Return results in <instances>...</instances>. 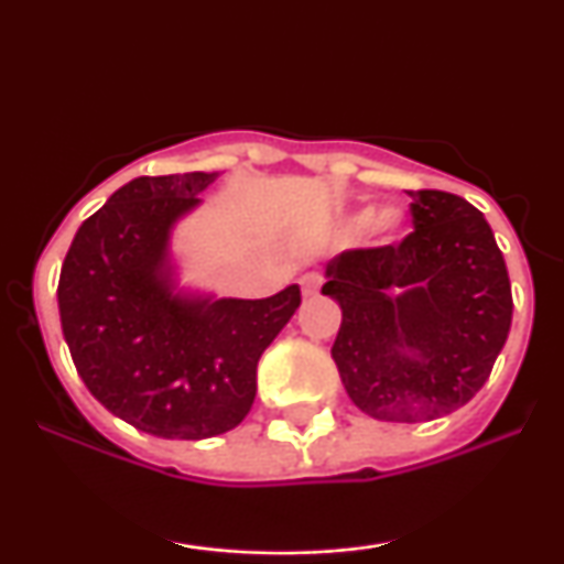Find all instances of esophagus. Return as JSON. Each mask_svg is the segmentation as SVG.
I'll return each instance as SVG.
<instances>
[{
    "label": "esophagus",
    "mask_w": 564,
    "mask_h": 564,
    "mask_svg": "<svg viewBox=\"0 0 564 564\" xmlns=\"http://www.w3.org/2000/svg\"><path fill=\"white\" fill-rule=\"evenodd\" d=\"M302 291H304V296H310V294H315V291L321 289V283H323V275L318 273V270H310V273H304L302 275Z\"/></svg>",
    "instance_id": "esophagus-1"
}]
</instances>
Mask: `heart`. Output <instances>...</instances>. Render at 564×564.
Instances as JSON below:
<instances>
[{
	"label": "heart",
	"instance_id": "heart-1",
	"mask_svg": "<svg viewBox=\"0 0 564 564\" xmlns=\"http://www.w3.org/2000/svg\"><path fill=\"white\" fill-rule=\"evenodd\" d=\"M366 219H371L373 228H379V230H390L392 225H394L392 212H381V215H371V212H368Z\"/></svg>",
	"mask_w": 564,
	"mask_h": 564
}]
</instances>
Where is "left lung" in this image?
<instances>
[{
	"label": "left lung",
	"instance_id": "left-lung-1",
	"mask_svg": "<svg viewBox=\"0 0 564 564\" xmlns=\"http://www.w3.org/2000/svg\"><path fill=\"white\" fill-rule=\"evenodd\" d=\"M408 196L403 241L341 251L321 291L341 307L332 358L349 400L379 422L413 424L482 390L514 302L482 212L430 187Z\"/></svg>",
	"mask_w": 564,
	"mask_h": 564
}]
</instances>
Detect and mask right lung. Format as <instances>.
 I'll return each instance as SVG.
<instances>
[{
    "instance_id": "1",
    "label": "right lung",
    "mask_w": 564,
    "mask_h": 564,
    "mask_svg": "<svg viewBox=\"0 0 564 564\" xmlns=\"http://www.w3.org/2000/svg\"><path fill=\"white\" fill-rule=\"evenodd\" d=\"M217 172L138 177L76 230L57 307L87 390L134 430L166 440L223 435L246 419L257 364L300 307V286L268 300L187 302L161 262L172 223Z\"/></svg>"
}]
</instances>
